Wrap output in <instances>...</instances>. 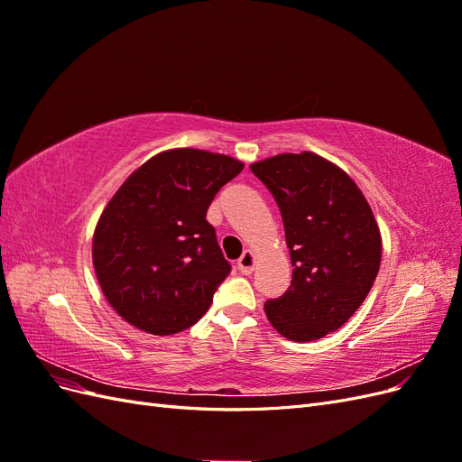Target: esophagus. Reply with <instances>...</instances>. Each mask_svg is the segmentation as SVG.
<instances>
[{
	"mask_svg": "<svg viewBox=\"0 0 462 462\" xmlns=\"http://www.w3.org/2000/svg\"><path fill=\"white\" fill-rule=\"evenodd\" d=\"M254 265H256V254L253 253V250H245L243 256L236 260V268H239V272L245 275L253 273Z\"/></svg>",
	"mask_w": 462,
	"mask_h": 462,
	"instance_id": "1",
	"label": "esophagus"
}]
</instances>
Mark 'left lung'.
<instances>
[{
	"instance_id": "1",
	"label": "left lung",
	"mask_w": 462,
	"mask_h": 462,
	"mask_svg": "<svg viewBox=\"0 0 462 462\" xmlns=\"http://www.w3.org/2000/svg\"><path fill=\"white\" fill-rule=\"evenodd\" d=\"M283 217L292 282L265 300L270 324L306 343L339 329L365 302L382 262V235L365 194L339 165L314 152L250 165Z\"/></svg>"
}]
</instances>
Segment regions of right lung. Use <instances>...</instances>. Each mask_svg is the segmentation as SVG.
Here are the masks:
<instances>
[{
  "label": "right lung",
  "instance_id": "1",
  "mask_svg": "<svg viewBox=\"0 0 462 462\" xmlns=\"http://www.w3.org/2000/svg\"><path fill=\"white\" fill-rule=\"evenodd\" d=\"M243 167L226 153L173 148L125 179L92 236L97 283L125 321L171 335L206 314L231 272L206 212Z\"/></svg>",
  "mask_w": 462,
  "mask_h": 462
}]
</instances>
